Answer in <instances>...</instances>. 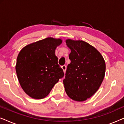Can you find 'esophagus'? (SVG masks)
<instances>
[{
    "label": "esophagus",
    "mask_w": 124,
    "mask_h": 124,
    "mask_svg": "<svg viewBox=\"0 0 124 124\" xmlns=\"http://www.w3.org/2000/svg\"><path fill=\"white\" fill-rule=\"evenodd\" d=\"M62 70H63L64 72L65 73L66 72V69H67V67H66L65 65H62Z\"/></svg>",
    "instance_id": "obj_1"
}]
</instances>
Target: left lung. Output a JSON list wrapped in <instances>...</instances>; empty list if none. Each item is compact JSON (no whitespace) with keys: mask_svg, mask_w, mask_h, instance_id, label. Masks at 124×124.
<instances>
[{"mask_svg":"<svg viewBox=\"0 0 124 124\" xmlns=\"http://www.w3.org/2000/svg\"><path fill=\"white\" fill-rule=\"evenodd\" d=\"M71 52L63 84L68 96L83 101L95 93L102 83L106 63L101 53L83 40H66Z\"/></svg>","mask_w":124,"mask_h":124,"instance_id":"left-lung-1","label":"left lung"}]
</instances>
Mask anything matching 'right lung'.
Masks as SVG:
<instances>
[{"mask_svg": "<svg viewBox=\"0 0 124 124\" xmlns=\"http://www.w3.org/2000/svg\"><path fill=\"white\" fill-rule=\"evenodd\" d=\"M61 39L48 37L23 47L17 58L16 71L22 89L34 99L45 98L64 73L56 48Z\"/></svg>", "mask_w": 124, "mask_h": 124, "instance_id": "obj_1", "label": "right lung"}]
</instances>
